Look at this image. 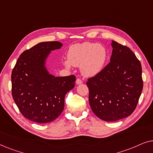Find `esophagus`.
<instances>
[{
  "label": "esophagus",
  "mask_w": 153,
  "mask_h": 153,
  "mask_svg": "<svg viewBox=\"0 0 153 153\" xmlns=\"http://www.w3.org/2000/svg\"><path fill=\"white\" fill-rule=\"evenodd\" d=\"M83 83V81H82V80H81L80 79H77L76 80V83L77 85H79V84H81V83Z\"/></svg>",
  "instance_id": "1"
}]
</instances>
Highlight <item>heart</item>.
I'll use <instances>...</instances> for the list:
<instances>
[{"label":"heart","instance_id":"heart-1","mask_svg":"<svg viewBox=\"0 0 153 153\" xmlns=\"http://www.w3.org/2000/svg\"><path fill=\"white\" fill-rule=\"evenodd\" d=\"M107 59L105 47L97 43L85 42L70 46L68 51V60L63 63L68 68L79 67L81 74L85 77H93L103 69Z\"/></svg>","mask_w":153,"mask_h":153}]
</instances>
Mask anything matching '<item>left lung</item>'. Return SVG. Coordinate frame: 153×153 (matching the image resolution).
Instances as JSON below:
<instances>
[{
    "label": "left lung",
    "mask_w": 153,
    "mask_h": 153,
    "mask_svg": "<svg viewBox=\"0 0 153 153\" xmlns=\"http://www.w3.org/2000/svg\"><path fill=\"white\" fill-rule=\"evenodd\" d=\"M111 46V62L86 82L92 111L108 122L132 114L143 85L141 62L133 51L114 40Z\"/></svg>",
    "instance_id": "left-lung-1"
}]
</instances>
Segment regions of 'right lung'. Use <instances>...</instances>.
I'll return each instance as SVG.
<instances>
[{
  "label": "right lung",
  "mask_w": 153,
  "mask_h": 153,
  "mask_svg": "<svg viewBox=\"0 0 153 153\" xmlns=\"http://www.w3.org/2000/svg\"><path fill=\"white\" fill-rule=\"evenodd\" d=\"M62 46L57 41L37 44L21 54L12 70V97L23 116L33 122L56 120L63 111L67 93L74 87V75L56 77L45 66L51 51Z\"/></svg>",
  "instance_id": "add662e5"
}]
</instances>
